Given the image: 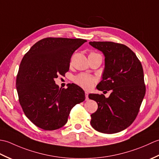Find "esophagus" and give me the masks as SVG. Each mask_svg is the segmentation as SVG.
<instances>
[{
    "mask_svg": "<svg viewBox=\"0 0 159 159\" xmlns=\"http://www.w3.org/2000/svg\"><path fill=\"white\" fill-rule=\"evenodd\" d=\"M88 94H89V93H88V92H85V100H89V98H88Z\"/></svg>",
    "mask_w": 159,
    "mask_h": 159,
    "instance_id": "34e87169",
    "label": "esophagus"
}]
</instances>
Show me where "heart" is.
<instances>
[{
  "instance_id": "obj_1",
  "label": "heart",
  "mask_w": 159,
  "mask_h": 159,
  "mask_svg": "<svg viewBox=\"0 0 159 159\" xmlns=\"http://www.w3.org/2000/svg\"><path fill=\"white\" fill-rule=\"evenodd\" d=\"M96 54V53H91ZM74 81L78 85L83 87L85 89H90L92 87L94 82L96 81V79L88 74L80 73L74 77Z\"/></svg>"
}]
</instances>
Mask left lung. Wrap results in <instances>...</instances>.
Returning <instances> with one entry per match:
<instances>
[{"label":"left lung","instance_id":"1","mask_svg":"<svg viewBox=\"0 0 159 159\" xmlns=\"http://www.w3.org/2000/svg\"><path fill=\"white\" fill-rule=\"evenodd\" d=\"M104 56L102 79L96 88L111 91L109 98L103 94H89L98 103L91 115L90 123L96 130L113 134L124 130L139 113L146 93L143 70L136 55L124 44L111 42H89Z\"/></svg>","mask_w":159,"mask_h":159}]
</instances>
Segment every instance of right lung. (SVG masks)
Segmentation results:
<instances>
[{
	"mask_svg": "<svg viewBox=\"0 0 159 159\" xmlns=\"http://www.w3.org/2000/svg\"><path fill=\"white\" fill-rule=\"evenodd\" d=\"M83 39L48 38L35 43L20 63L16 89L24 113L35 126L46 130L61 128L71 109L83 102L85 92L74 83L59 88L55 81L69 70L74 52Z\"/></svg>",
	"mask_w": 159,
	"mask_h": 159,
	"instance_id": "obj_1",
	"label": "right lung"
}]
</instances>
